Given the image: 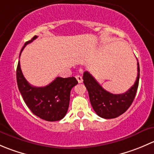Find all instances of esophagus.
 Here are the masks:
<instances>
[{"label": "esophagus", "instance_id": "obj_1", "mask_svg": "<svg viewBox=\"0 0 154 154\" xmlns=\"http://www.w3.org/2000/svg\"><path fill=\"white\" fill-rule=\"evenodd\" d=\"M76 79H77V81H78L79 83H81L82 82H83V78H82V77L80 75H77V76H76Z\"/></svg>", "mask_w": 154, "mask_h": 154}]
</instances>
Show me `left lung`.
<instances>
[{
	"mask_svg": "<svg viewBox=\"0 0 154 154\" xmlns=\"http://www.w3.org/2000/svg\"><path fill=\"white\" fill-rule=\"evenodd\" d=\"M138 75L134 85L123 94H115L106 91L88 71L83 73V80L94 112L100 117L106 119H115L125 112L133 103L139 86V64Z\"/></svg>",
	"mask_w": 154,
	"mask_h": 154,
	"instance_id": "1",
	"label": "left lung"
}]
</instances>
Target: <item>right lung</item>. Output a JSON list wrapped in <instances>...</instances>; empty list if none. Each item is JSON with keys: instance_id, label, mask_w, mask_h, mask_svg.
Wrapping results in <instances>:
<instances>
[{"instance_id": "1", "label": "right lung", "mask_w": 154, "mask_h": 154, "mask_svg": "<svg viewBox=\"0 0 154 154\" xmlns=\"http://www.w3.org/2000/svg\"><path fill=\"white\" fill-rule=\"evenodd\" d=\"M36 38L35 35L27 42L21 53L27 44ZM16 78L18 89L28 108L34 115L48 122L60 121L65 117L69 106L71 88L78 83L74 77H58L46 86H31L23 75L20 61L17 66Z\"/></svg>"}]
</instances>
